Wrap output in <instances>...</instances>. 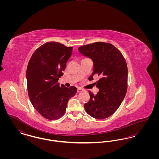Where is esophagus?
I'll list each match as a JSON object with an SVG mask.
<instances>
[{
	"instance_id": "34e87169",
	"label": "esophagus",
	"mask_w": 159,
	"mask_h": 159,
	"mask_svg": "<svg viewBox=\"0 0 159 159\" xmlns=\"http://www.w3.org/2000/svg\"><path fill=\"white\" fill-rule=\"evenodd\" d=\"M82 91H83V89H80V88H79V89H77V92H78V93L81 92H82Z\"/></svg>"
}]
</instances>
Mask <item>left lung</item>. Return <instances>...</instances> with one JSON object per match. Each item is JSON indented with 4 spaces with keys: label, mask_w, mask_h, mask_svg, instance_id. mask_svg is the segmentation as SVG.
<instances>
[{
    "label": "left lung",
    "mask_w": 159,
    "mask_h": 159,
    "mask_svg": "<svg viewBox=\"0 0 159 159\" xmlns=\"http://www.w3.org/2000/svg\"><path fill=\"white\" fill-rule=\"evenodd\" d=\"M83 55L93 61V72L89 80L100 77L96 86L99 91L94 95L89 91L90 99L84 104L87 113L97 119H104L118 109L128 89V67L121 52L111 43L98 42L78 48Z\"/></svg>",
    "instance_id": "1"
}]
</instances>
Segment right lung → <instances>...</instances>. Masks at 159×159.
<instances>
[{
    "instance_id": "add662e5",
    "label": "right lung",
    "mask_w": 159,
    "mask_h": 159,
    "mask_svg": "<svg viewBox=\"0 0 159 159\" xmlns=\"http://www.w3.org/2000/svg\"><path fill=\"white\" fill-rule=\"evenodd\" d=\"M72 47L55 42L40 46L29 62L26 77L28 95L39 113L48 120H57L66 111L68 99L77 92L58 82L72 54Z\"/></svg>"
}]
</instances>
